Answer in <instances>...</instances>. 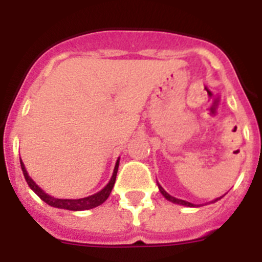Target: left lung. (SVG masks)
<instances>
[{"label":"left lung","mask_w":262,"mask_h":262,"mask_svg":"<svg viewBox=\"0 0 262 262\" xmlns=\"http://www.w3.org/2000/svg\"><path fill=\"white\" fill-rule=\"evenodd\" d=\"M159 190H160V193L163 194V195L165 196L166 200H168V201H170V202H173V203H177V205L187 206V207H195V205H194V203L187 202V201H184V200H178V198H174V196H172V195H170V194H168V193H166L165 190H164L163 187L160 186V185H159ZM217 200H221V198H216V200H215V201H211V203L216 202Z\"/></svg>","instance_id":"1"}]
</instances>
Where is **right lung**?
Here are the masks:
<instances>
[{
  "mask_svg": "<svg viewBox=\"0 0 262 262\" xmlns=\"http://www.w3.org/2000/svg\"><path fill=\"white\" fill-rule=\"evenodd\" d=\"M118 166H119V159L117 160V164H115L114 172H113V176H111L110 181L108 184L103 187L102 190L98 191V193L93 194V195L85 196V198H80V200H60V198H53V196L48 195L47 193L41 190L40 187L32 181V178L30 177L29 173H27L26 168H25V164L22 163L20 160V168H22V172L25 178H26V182L29 184L30 189H32V191L36 194V195L40 198L41 201H45L47 205L52 206V207H56V209H64V210H71V211H82V210H90L94 209L97 206L102 205L110 195L113 187H114L115 184V178H117V172H118Z\"/></svg>",
  "mask_w": 262,
  "mask_h": 262,
  "instance_id": "1",
  "label": "right lung"
}]
</instances>
